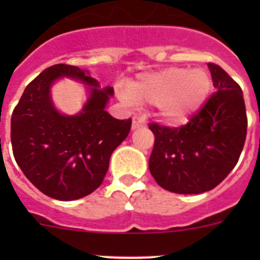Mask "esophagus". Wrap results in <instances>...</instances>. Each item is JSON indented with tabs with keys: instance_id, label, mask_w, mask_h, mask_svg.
<instances>
[{
	"instance_id": "esophagus-1",
	"label": "esophagus",
	"mask_w": 260,
	"mask_h": 260,
	"mask_svg": "<svg viewBox=\"0 0 260 260\" xmlns=\"http://www.w3.org/2000/svg\"><path fill=\"white\" fill-rule=\"evenodd\" d=\"M144 125H146V123H144L143 117H134V118H133V126H132L133 130H135V128H139V127H143Z\"/></svg>"
}]
</instances>
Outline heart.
Listing matches in <instances>:
<instances>
[{
	"label": "heart",
	"instance_id": "obj_1",
	"mask_svg": "<svg viewBox=\"0 0 260 260\" xmlns=\"http://www.w3.org/2000/svg\"><path fill=\"white\" fill-rule=\"evenodd\" d=\"M211 87L210 75L202 69L187 71L169 68L144 74L128 83L123 99L138 104L156 105L162 122L177 126L187 122L202 109Z\"/></svg>",
	"mask_w": 260,
	"mask_h": 260
}]
</instances>
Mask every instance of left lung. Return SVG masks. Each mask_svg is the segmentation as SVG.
<instances>
[{"instance_id": "left-lung-1", "label": "left lung", "mask_w": 260, "mask_h": 260, "mask_svg": "<svg viewBox=\"0 0 260 260\" xmlns=\"http://www.w3.org/2000/svg\"><path fill=\"white\" fill-rule=\"evenodd\" d=\"M216 92L181 127L150 123L155 135L150 172L177 194L212 190L232 172L246 139L247 117L241 87L219 65L208 63Z\"/></svg>"}]
</instances>
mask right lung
Returning a JSON list of instances; mask_svg holds the SVG:
<instances>
[{"instance_id":"add662e5","label":"right lung","mask_w":260,"mask_h":260,"mask_svg":"<svg viewBox=\"0 0 260 260\" xmlns=\"http://www.w3.org/2000/svg\"><path fill=\"white\" fill-rule=\"evenodd\" d=\"M79 80L90 96L74 116L59 114L50 87L59 77ZM112 87L100 88L87 70L58 63L26 87L11 116L15 161L41 192L57 201H75L95 191L109 168L110 155L126 139L132 118L117 119L105 110Z\"/></svg>"}]
</instances>
